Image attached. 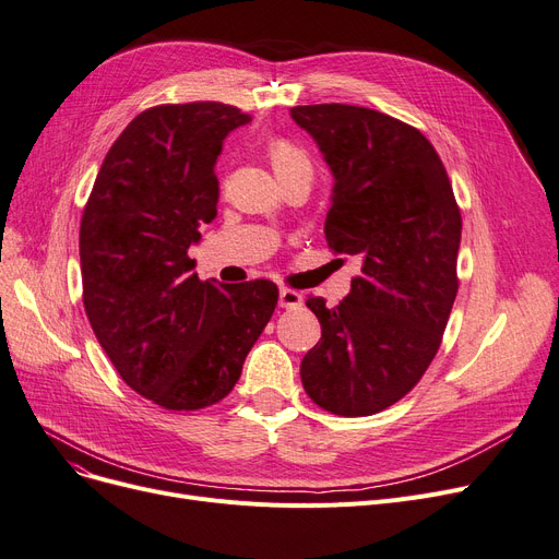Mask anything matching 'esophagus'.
<instances>
[{"label": "esophagus", "instance_id": "obj_1", "mask_svg": "<svg viewBox=\"0 0 559 559\" xmlns=\"http://www.w3.org/2000/svg\"><path fill=\"white\" fill-rule=\"evenodd\" d=\"M301 304H304L301 293H297V289H293V287H281V293H278L281 308H299Z\"/></svg>", "mask_w": 559, "mask_h": 559}]
</instances>
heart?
<instances>
[{
	"instance_id": "b5f03b06",
	"label": "heart",
	"mask_w": 559,
	"mask_h": 559,
	"mask_svg": "<svg viewBox=\"0 0 559 559\" xmlns=\"http://www.w3.org/2000/svg\"><path fill=\"white\" fill-rule=\"evenodd\" d=\"M270 159L276 168V174L283 182L297 176H308L312 178L314 174V164L310 153L304 148L301 143L287 139V136H276L270 141Z\"/></svg>"
}]
</instances>
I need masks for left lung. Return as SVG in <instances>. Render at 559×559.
<instances>
[{
	"mask_svg": "<svg viewBox=\"0 0 559 559\" xmlns=\"http://www.w3.org/2000/svg\"><path fill=\"white\" fill-rule=\"evenodd\" d=\"M289 114L335 178L329 249L360 260L335 308L308 295L322 337L301 360V383L335 416H372L414 391L441 347L459 289L461 212L439 153L414 126L337 103Z\"/></svg>",
	"mask_w": 559,
	"mask_h": 559,
	"instance_id": "left-lung-1",
	"label": "left lung"
}]
</instances>
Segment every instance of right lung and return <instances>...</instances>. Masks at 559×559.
Returning a JSON list of instances; mask_svg holds the SVG:
<instances>
[{
    "label": "right lung",
    "instance_id": "right-lung-1",
    "mask_svg": "<svg viewBox=\"0 0 559 559\" xmlns=\"http://www.w3.org/2000/svg\"><path fill=\"white\" fill-rule=\"evenodd\" d=\"M251 116L224 103L141 111L109 148L80 226L91 329L132 391L168 411L222 402L278 304V287L201 281L187 255L216 216L226 134Z\"/></svg>",
    "mask_w": 559,
    "mask_h": 559
}]
</instances>
